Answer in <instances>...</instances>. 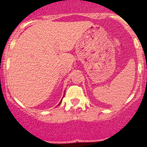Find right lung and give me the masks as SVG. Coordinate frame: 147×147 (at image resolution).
<instances>
[{"mask_svg":"<svg viewBox=\"0 0 147 147\" xmlns=\"http://www.w3.org/2000/svg\"><path fill=\"white\" fill-rule=\"evenodd\" d=\"M61 101H60V103H59V105H60V103H61Z\"/></svg>","mask_w":147,"mask_h":147,"instance_id":"1","label":"right lung"}]
</instances>
